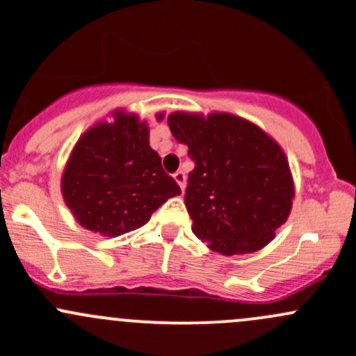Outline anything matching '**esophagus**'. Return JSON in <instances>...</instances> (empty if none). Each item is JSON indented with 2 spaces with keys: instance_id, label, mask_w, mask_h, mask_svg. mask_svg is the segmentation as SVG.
Masks as SVG:
<instances>
[{
  "instance_id": "esophagus-1",
  "label": "esophagus",
  "mask_w": 356,
  "mask_h": 356,
  "mask_svg": "<svg viewBox=\"0 0 356 356\" xmlns=\"http://www.w3.org/2000/svg\"><path fill=\"white\" fill-rule=\"evenodd\" d=\"M174 179H175V182H177V184H179V188H181V191H184V188H186V175H184V172L177 170L174 174Z\"/></svg>"
}]
</instances>
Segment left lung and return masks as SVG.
Segmentation results:
<instances>
[{"mask_svg": "<svg viewBox=\"0 0 356 356\" xmlns=\"http://www.w3.org/2000/svg\"><path fill=\"white\" fill-rule=\"evenodd\" d=\"M168 127L195 161L184 203L196 238L227 257L268 245L288 220L294 198L281 146L231 113L175 111Z\"/></svg>", "mask_w": 356, "mask_h": 356, "instance_id": "obj_1", "label": "left lung"}]
</instances>
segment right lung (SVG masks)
I'll list each match as a JSON object with an SVG mask.
<instances>
[{"label": "right lung", "mask_w": 356, "mask_h": 356, "mask_svg": "<svg viewBox=\"0 0 356 356\" xmlns=\"http://www.w3.org/2000/svg\"><path fill=\"white\" fill-rule=\"evenodd\" d=\"M111 117V124L92 125L72 149L62 195L82 227L115 238L145 225L181 188L149 146L148 124L124 110Z\"/></svg>", "instance_id": "add662e5"}]
</instances>
